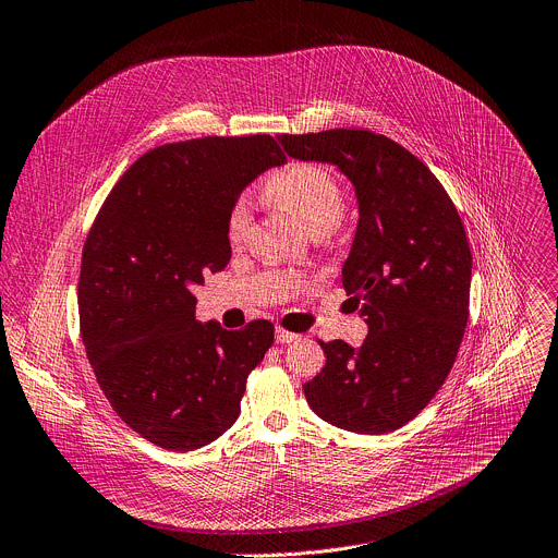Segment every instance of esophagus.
<instances>
[{
	"instance_id": "34e87169",
	"label": "esophagus",
	"mask_w": 558,
	"mask_h": 558,
	"mask_svg": "<svg viewBox=\"0 0 558 558\" xmlns=\"http://www.w3.org/2000/svg\"><path fill=\"white\" fill-rule=\"evenodd\" d=\"M300 340V336L298 333H291V331H287V329H276V342H280V344H289V342H298Z\"/></svg>"
}]
</instances>
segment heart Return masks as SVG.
I'll list each match as a JSON object with an SVG mask.
<instances>
[{"instance_id":"1","label":"heart","mask_w":558,"mask_h":558,"mask_svg":"<svg viewBox=\"0 0 558 558\" xmlns=\"http://www.w3.org/2000/svg\"><path fill=\"white\" fill-rule=\"evenodd\" d=\"M265 197L276 207L293 216L312 233H327L333 229L344 211V195L336 178L320 165L289 162L265 180ZM248 227L246 199H238L227 216L229 242H240Z\"/></svg>"}]
</instances>
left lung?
<instances>
[{
	"label": "left lung",
	"instance_id": "8db88e82",
	"mask_svg": "<svg viewBox=\"0 0 558 558\" xmlns=\"http://www.w3.org/2000/svg\"><path fill=\"white\" fill-rule=\"evenodd\" d=\"M278 142L295 160L333 165L359 202L342 284L367 338L356 349L320 342L327 365L302 389L340 429L393 432L427 408L459 353L472 284L463 222L436 175L385 135L333 129Z\"/></svg>",
	"mask_w": 558,
	"mask_h": 558
}]
</instances>
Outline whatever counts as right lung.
I'll use <instances>...</instances> for the list:
<instances>
[{
  "label": "right lung",
  "instance_id": "obj_1",
  "mask_svg": "<svg viewBox=\"0 0 558 558\" xmlns=\"http://www.w3.org/2000/svg\"><path fill=\"white\" fill-rule=\"evenodd\" d=\"M284 154L271 135L202 137L142 156L99 209L82 253L80 327L116 414L142 438L193 451L240 416L274 325L195 320L193 287L231 258L240 193Z\"/></svg>",
  "mask_w": 558,
  "mask_h": 558
}]
</instances>
